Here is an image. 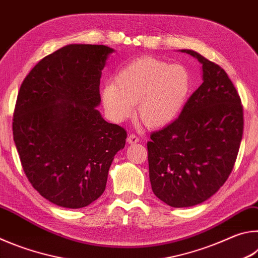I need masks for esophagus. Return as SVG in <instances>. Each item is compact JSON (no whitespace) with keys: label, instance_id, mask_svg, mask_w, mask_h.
I'll return each mask as SVG.
<instances>
[{"label":"esophagus","instance_id":"esophagus-1","mask_svg":"<svg viewBox=\"0 0 258 258\" xmlns=\"http://www.w3.org/2000/svg\"><path fill=\"white\" fill-rule=\"evenodd\" d=\"M139 142V138L135 134H130L127 137V143L128 145H135Z\"/></svg>","mask_w":258,"mask_h":258}]
</instances>
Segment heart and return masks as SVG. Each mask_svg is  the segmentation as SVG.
<instances>
[{"label":"heart","mask_w":258,"mask_h":258,"mask_svg":"<svg viewBox=\"0 0 258 258\" xmlns=\"http://www.w3.org/2000/svg\"><path fill=\"white\" fill-rule=\"evenodd\" d=\"M191 89V74L183 64L141 56L116 74L113 82L103 87L101 98L112 120L127 118L138 103L142 124L148 128H161L180 116Z\"/></svg>","instance_id":"1"}]
</instances>
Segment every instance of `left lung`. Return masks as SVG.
<instances>
[{
	"mask_svg": "<svg viewBox=\"0 0 258 258\" xmlns=\"http://www.w3.org/2000/svg\"><path fill=\"white\" fill-rule=\"evenodd\" d=\"M203 84L178 118L147 143L151 189L172 207H191L216 194L237 159L243 131L241 100L223 69L198 52Z\"/></svg>",
	"mask_w": 258,
	"mask_h": 258,
	"instance_id": "left-lung-1",
	"label": "left lung"
}]
</instances>
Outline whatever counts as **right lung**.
Wrapping results in <instances>:
<instances>
[{
    "mask_svg": "<svg viewBox=\"0 0 258 258\" xmlns=\"http://www.w3.org/2000/svg\"><path fill=\"white\" fill-rule=\"evenodd\" d=\"M112 52L66 45L43 58L20 86L12 130L21 165L34 189L60 207L97 200L125 147L126 131L97 109L101 71Z\"/></svg>",
    "mask_w": 258,
    "mask_h": 258,
    "instance_id": "1",
    "label": "right lung"
}]
</instances>
